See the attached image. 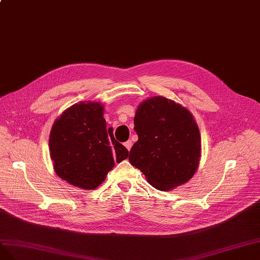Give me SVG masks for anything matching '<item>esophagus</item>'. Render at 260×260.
Returning <instances> with one entry per match:
<instances>
[{
	"mask_svg": "<svg viewBox=\"0 0 260 260\" xmlns=\"http://www.w3.org/2000/svg\"><path fill=\"white\" fill-rule=\"evenodd\" d=\"M132 145H133V143H132V140H127V142H126V143H124V146L126 147V149H127L128 151L131 150V148H132Z\"/></svg>",
	"mask_w": 260,
	"mask_h": 260,
	"instance_id": "obj_1",
	"label": "esophagus"
}]
</instances>
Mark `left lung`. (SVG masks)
I'll return each instance as SVG.
<instances>
[{"label":"left lung","mask_w":260,"mask_h":260,"mask_svg":"<svg viewBox=\"0 0 260 260\" xmlns=\"http://www.w3.org/2000/svg\"><path fill=\"white\" fill-rule=\"evenodd\" d=\"M134 129L138 140L128 160L159 190L186 183L200 158L198 126L188 110L163 97L144 101L136 111Z\"/></svg>","instance_id":"1"}]
</instances>
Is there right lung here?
<instances>
[{
	"label": "right lung",
	"mask_w": 260,
	"mask_h": 260,
	"mask_svg": "<svg viewBox=\"0 0 260 260\" xmlns=\"http://www.w3.org/2000/svg\"><path fill=\"white\" fill-rule=\"evenodd\" d=\"M49 146L56 174L85 189L98 187L114 162L128 157L113 128H107L103 107L95 102H80L64 111L52 126Z\"/></svg>",
	"instance_id": "1"
}]
</instances>
